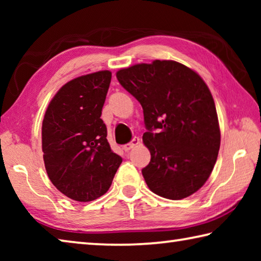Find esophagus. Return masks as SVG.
Segmentation results:
<instances>
[{
    "label": "esophagus",
    "instance_id": "34e87169",
    "mask_svg": "<svg viewBox=\"0 0 261 261\" xmlns=\"http://www.w3.org/2000/svg\"><path fill=\"white\" fill-rule=\"evenodd\" d=\"M139 143H140V139L138 138V137H135V138L131 139L130 143H127V144L124 145V146H123V149H124L125 152L130 151L131 148H134L135 146H137V145H138Z\"/></svg>",
    "mask_w": 261,
    "mask_h": 261
}]
</instances>
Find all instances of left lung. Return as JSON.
<instances>
[{"mask_svg": "<svg viewBox=\"0 0 261 261\" xmlns=\"http://www.w3.org/2000/svg\"><path fill=\"white\" fill-rule=\"evenodd\" d=\"M117 81L139 101L151 161L141 173L158 196L179 200L208 179L220 149L213 96L197 72L175 61L155 60L122 69Z\"/></svg>", "mask_w": 261, "mask_h": 261, "instance_id": "1", "label": "left lung"}]
</instances>
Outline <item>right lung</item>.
<instances>
[{"label":"right lung","mask_w":261,"mask_h":261,"mask_svg":"<svg viewBox=\"0 0 261 261\" xmlns=\"http://www.w3.org/2000/svg\"><path fill=\"white\" fill-rule=\"evenodd\" d=\"M112 72L85 74L65 84L42 121V152L48 177L64 196L92 201L108 191L122 158L112 151L101 112Z\"/></svg>","instance_id":"obj_1"}]
</instances>
